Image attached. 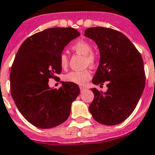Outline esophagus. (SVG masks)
<instances>
[{
  "label": "esophagus",
  "instance_id": "1",
  "mask_svg": "<svg viewBox=\"0 0 155 155\" xmlns=\"http://www.w3.org/2000/svg\"><path fill=\"white\" fill-rule=\"evenodd\" d=\"M79 88H80V91H81V92H82V91H85V90L86 89V88H85V87H84V86H80V87H79Z\"/></svg>",
  "mask_w": 155,
  "mask_h": 155
}]
</instances>
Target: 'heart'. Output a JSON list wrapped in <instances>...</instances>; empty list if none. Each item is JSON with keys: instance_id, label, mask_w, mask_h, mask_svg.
Segmentation results:
<instances>
[{"instance_id": "1", "label": "heart", "mask_w": 155, "mask_h": 155, "mask_svg": "<svg viewBox=\"0 0 155 155\" xmlns=\"http://www.w3.org/2000/svg\"><path fill=\"white\" fill-rule=\"evenodd\" d=\"M72 49L80 54L84 55L85 59V64L88 65H94L97 61V55L91 51V45L90 43L85 40H78L73 43ZM60 65L63 69H65L68 65V58L67 54L62 53L59 58ZM91 77V73L89 70H74L67 73L64 76V80L67 82H73L78 85H85Z\"/></svg>"}]
</instances>
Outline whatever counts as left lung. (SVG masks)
Instances as JSON below:
<instances>
[{"label":"left lung","instance_id":"obj_1","mask_svg":"<svg viewBox=\"0 0 155 155\" xmlns=\"http://www.w3.org/2000/svg\"><path fill=\"white\" fill-rule=\"evenodd\" d=\"M84 35L95 41L100 51L92 83L101 86L105 82L107 87L104 93L91 88L94 97L89 105L90 113L99 124H120L133 112L145 88L143 60L120 31L98 26L88 28Z\"/></svg>","mask_w":155,"mask_h":155}]
</instances>
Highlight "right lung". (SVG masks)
I'll list each match as a JSON object with an SVG mask.
<instances>
[{
	"label": "right lung",
	"mask_w": 155,
	"mask_h": 155,
	"mask_svg": "<svg viewBox=\"0 0 155 155\" xmlns=\"http://www.w3.org/2000/svg\"><path fill=\"white\" fill-rule=\"evenodd\" d=\"M79 35L71 27L48 28L26 38L16 53L10 71V92L19 112L35 127L53 128L70 116L72 103L80 92L79 86L62 82L59 89L51 88L48 81L62 71L60 55Z\"/></svg>",
	"instance_id": "add662e5"
}]
</instances>
